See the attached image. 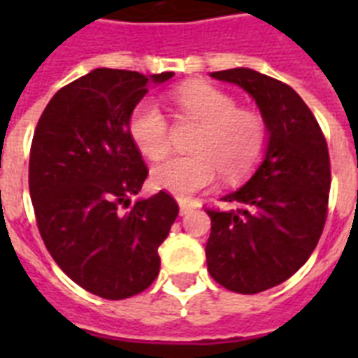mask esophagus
<instances>
[{"instance_id":"esophagus-1","label":"esophagus","mask_w":358,"mask_h":358,"mask_svg":"<svg viewBox=\"0 0 358 358\" xmlns=\"http://www.w3.org/2000/svg\"><path fill=\"white\" fill-rule=\"evenodd\" d=\"M178 204H180V213H182V215H185L189 210L195 208V202L187 201V199H178Z\"/></svg>"}]
</instances>
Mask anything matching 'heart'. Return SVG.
Masks as SVG:
<instances>
[{"instance_id": "obj_1", "label": "heart", "mask_w": 358, "mask_h": 358, "mask_svg": "<svg viewBox=\"0 0 358 358\" xmlns=\"http://www.w3.org/2000/svg\"><path fill=\"white\" fill-rule=\"evenodd\" d=\"M174 106L187 119L202 124L189 156H173L152 169V182L176 196L204 189L223 173L227 180L243 178L264 156L267 146L266 119L250 109H239L234 96L208 83H189L173 94ZM129 139L150 159L171 148L167 117L154 100H141L129 113Z\"/></svg>"}]
</instances>
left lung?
Returning a JSON list of instances; mask_svg holds the SVG:
<instances>
[{
	"instance_id": "left-lung-1",
	"label": "left lung",
	"mask_w": 358,
	"mask_h": 358,
	"mask_svg": "<svg viewBox=\"0 0 358 358\" xmlns=\"http://www.w3.org/2000/svg\"><path fill=\"white\" fill-rule=\"evenodd\" d=\"M212 78L249 92L269 131L255 176L221 199L232 208H206L210 275L230 292L258 294L288 280L320 241L331 189L327 141L303 98L282 81L250 69Z\"/></svg>"
}]
</instances>
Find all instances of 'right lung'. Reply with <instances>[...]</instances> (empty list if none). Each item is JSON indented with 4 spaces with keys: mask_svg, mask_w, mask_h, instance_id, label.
<instances>
[{
    "mask_svg": "<svg viewBox=\"0 0 358 358\" xmlns=\"http://www.w3.org/2000/svg\"><path fill=\"white\" fill-rule=\"evenodd\" d=\"M173 76L92 70L55 92L35 128L29 195L38 232L57 266L103 299H126L156 280L157 247L178 215L167 191L129 201L148 176L129 113L150 81Z\"/></svg>",
    "mask_w": 358,
    "mask_h": 358,
    "instance_id": "add662e5",
    "label": "right lung"
}]
</instances>
